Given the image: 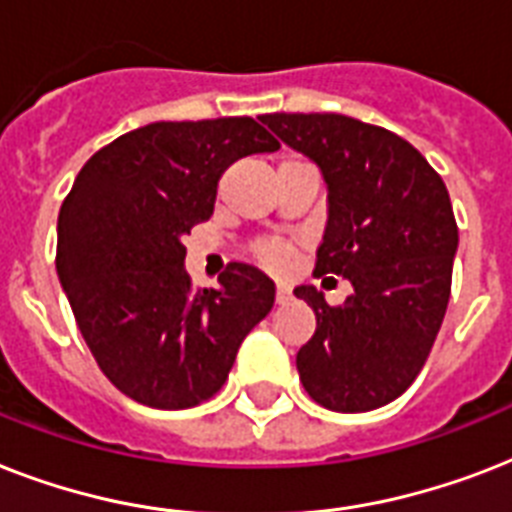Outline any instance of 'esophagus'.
Here are the masks:
<instances>
[{"mask_svg":"<svg viewBox=\"0 0 512 512\" xmlns=\"http://www.w3.org/2000/svg\"><path fill=\"white\" fill-rule=\"evenodd\" d=\"M289 297H292V289H289L287 284H276V303H289Z\"/></svg>","mask_w":512,"mask_h":512,"instance_id":"obj_1","label":"esophagus"}]
</instances>
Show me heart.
Returning a JSON list of instances; mask_svg holds the SVG:
<instances>
[{
	"instance_id": "b5f03b06",
	"label": "heart",
	"mask_w": 512,
	"mask_h": 512,
	"mask_svg": "<svg viewBox=\"0 0 512 512\" xmlns=\"http://www.w3.org/2000/svg\"><path fill=\"white\" fill-rule=\"evenodd\" d=\"M255 255L257 260L265 265V268H271V271H284L289 265V260H292V252H289V247L284 244V241H260L255 247Z\"/></svg>"
}]
</instances>
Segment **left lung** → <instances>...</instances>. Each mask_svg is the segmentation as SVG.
<instances>
[{
  "mask_svg": "<svg viewBox=\"0 0 512 512\" xmlns=\"http://www.w3.org/2000/svg\"><path fill=\"white\" fill-rule=\"evenodd\" d=\"M281 143L308 156L327 185L316 276L350 281L340 308L311 284L295 297L316 313L297 372L316 404L372 412L420 374L444 321L457 223L444 180L393 132L342 114H265Z\"/></svg>",
  "mask_w": 512,
  "mask_h": 512,
  "instance_id": "1",
  "label": "left lung"
}]
</instances>
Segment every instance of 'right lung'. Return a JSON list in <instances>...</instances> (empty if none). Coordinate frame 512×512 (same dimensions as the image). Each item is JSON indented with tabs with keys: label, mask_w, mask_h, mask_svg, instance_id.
<instances>
[{
	"label": "right lung",
	"mask_w": 512,
	"mask_h": 512,
	"mask_svg": "<svg viewBox=\"0 0 512 512\" xmlns=\"http://www.w3.org/2000/svg\"><path fill=\"white\" fill-rule=\"evenodd\" d=\"M279 151L249 116L154 122L100 148L58 215V279L87 348L138 404L188 409L228 380L244 337L271 313L276 287L231 263L193 289L183 236L215 212L233 162Z\"/></svg>",
	"instance_id": "add662e5"
}]
</instances>
